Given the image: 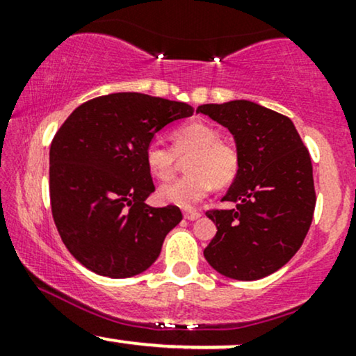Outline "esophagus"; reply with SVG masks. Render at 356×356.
<instances>
[{"mask_svg":"<svg viewBox=\"0 0 356 356\" xmlns=\"http://www.w3.org/2000/svg\"><path fill=\"white\" fill-rule=\"evenodd\" d=\"M184 218H186L187 220H195V219L201 218V212L194 211V209H186L184 211Z\"/></svg>","mask_w":356,"mask_h":356,"instance_id":"34e87169","label":"esophagus"}]
</instances>
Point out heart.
<instances>
[{
  "instance_id": "heart-1",
  "label": "heart",
  "mask_w": 356,
  "mask_h": 356,
  "mask_svg": "<svg viewBox=\"0 0 356 356\" xmlns=\"http://www.w3.org/2000/svg\"><path fill=\"white\" fill-rule=\"evenodd\" d=\"M172 149L152 142L145 149V165L152 177L169 181L175 172L177 157L186 161L189 174L165 184L157 195L162 202L192 207L206 197L212 186L226 187L239 172V154L234 145L220 140L214 127L204 122H189L170 134Z\"/></svg>"
}]
</instances>
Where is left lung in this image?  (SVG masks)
<instances>
[{"mask_svg": "<svg viewBox=\"0 0 356 356\" xmlns=\"http://www.w3.org/2000/svg\"><path fill=\"white\" fill-rule=\"evenodd\" d=\"M199 113L226 127L239 154V172L207 218L218 227L204 257L231 280L254 281L283 268L301 248L313 220V165L295 124L249 100L206 104Z\"/></svg>", "mask_w": 356, "mask_h": 356, "instance_id": "obj_1", "label": "left lung"}]
</instances>
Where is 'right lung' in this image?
I'll list each match as a JSON object with an SVG mask.
<instances>
[{"label":"right lung","instance_id":"1","mask_svg":"<svg viewBox=\"0 0 356 356\" xmlns=\"http://www.w3.org/2000/svg\"><path fill=\"white\" fill-rule=\"evenodd\" d=\"M192 113L184 102L110 93L73 110L53 137V220L68 251L90 271L130 277L161 254L182 212L145 204L155 191L145 149L159 130Z\"/></svg>","mask_w":356,"mask_h":356}]
</instances>
